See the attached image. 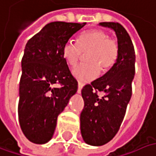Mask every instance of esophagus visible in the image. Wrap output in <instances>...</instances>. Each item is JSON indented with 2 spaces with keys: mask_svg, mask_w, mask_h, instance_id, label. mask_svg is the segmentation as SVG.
<instances>
[{
  "mask_svg": "<svg viewBox=\"0 0 156 156\" xmlns=\"http://www.w3.org/2000/svg\"><path fill=\"white\" fill-rule=\"evenodd\" d=\"M82 87H83V83H81V82H78V94H80V93H81Z\"/></svg>",
  "mask_w": 156,
  "mask_h": 156,
  "instance_id": "obj_1",
  "label": "esophagus"
}]
</instances>
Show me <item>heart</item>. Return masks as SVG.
<instances>
[{"label":"heart","instance_id":"obj_1","mask_svg":"<svg viewBox=\"0 0 156 156\" xmlns=\"http://www.w3.org/2000/svg\"><path fill=\"white\" fill-rule=\"evenodd\" d=\"M62 56L69 67L78 64L83 54L87 53L84 62L73 69L74 77L87 82L94 80L100 75L101 68L109 69L115 64L118 57L119 48L116 41L108 37V34L100 29H93L83 32L78 41L69 40L62 47Z\"/></svg>","mask_w":156,"mask_h":156}]
</instances>
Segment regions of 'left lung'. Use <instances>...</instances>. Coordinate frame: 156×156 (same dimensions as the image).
<instances>
[{
    "label": "left lung",
    "instance_id": "8db88e82",
    "mask_svg": "<svg viewBox=\"0 0 156 156\" xmlns=\"http://www.w3.org/2000/svg\"><path fill=\"white\" fill-rule=\"evenodd\" d=\"M100 25L114 30L119 53L111 69L81 91L85 106L80 114V130L84 141L91 146H102L117 133L132 97L135 75V51L128 32L118 23L102 22ZM98 91L105 95L100 98Z\"/></svg>",
    "mask_w": 156,
    "mask_h": 156
}]
</instances>
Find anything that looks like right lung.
<instances>
[{"label": "right lung", "mask_w": 156, "mask_h": 156, "mask_svg": "<svg viewBox=\"0 0 156 156\" xmlns=\"http://www.w3.org/2000/svg\"><path fill=\"white\" fill-rule=\"evenodd\" d=\"M87 23L52 22L26 43L19 83L18 119L24 136L45 144L55 133L57 117L78 90L62 56V47Z\"/></svg>", "instance_id": "add662e5"}]
</instances>
